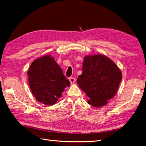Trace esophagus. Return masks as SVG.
I'll return each mask as SVG.
<instances>
[{
    "instance_id": "1",
    "label": "esophagus",
    "mask_w": 146,
    "mask_h": 146,
    "mask_svg": "<svg viewBox=\"0 0 146 146\" xmlns=\"http://www.w3.org/2000/svg\"><path fill=\"white\" fill-rule=\"evenodd\" d=\"M69 80H70V82L71 83V84L73 85V84H74V83H75V82L76 81V79L75 78H73V77H70V78H69Z\"/></svg>"
}]
</instances>
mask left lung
Segmentation results:
<instances>
[{"instance_id":"8db88e82","label":"left lung","mask_w":146,"mask_h":146,"mask_svg":"<svg viewBox=\"0 0 146 146\" xmlns=\"http://www.w3.org/2000/svg\"><path fill=\"white\" fill-rule=\"evenodd\" d=\"M82 69L77 83L88 97V104L97 108L104 106L115 95L122 72L111 59L103 54L85 56Z\"/></svg>"}]
</instances>
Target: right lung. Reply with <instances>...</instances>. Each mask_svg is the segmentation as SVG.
Returning <instances> with one entry per match:
<instances>
[{
  "label": "right lung",
  "mask_w": 146,
  "mask_h": 146,
  "mask_svg": "<svg viewBox=\"0 0 146 146\" xmlns=\"http://www.w3.org/2000/svg\"><path fill=\"white\" fill-rule=\"evenodd\" d=\"M29 87L36 100L52 105L61 97L70 82L51 55H45L34 61L27 71Z\"/></svg>",
  "instance_id": "obj_1"
}]
</instances>
